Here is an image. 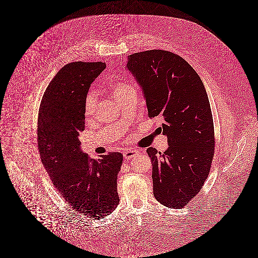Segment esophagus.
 I'll return each instance as SVG.
<instances>
[{
  "mask_svg": "<svg viewBox=\"0 0 258 258\" xmlns=\"http://www.w3.org/2000/svg\"><path fill=\"white\" fill-rule=\"evenodd\" d=\"M139 154V151L136 149H126L124 152V157L125 159H132L133 157L137 156Z\"/></svg>",
  "mask_w": 258,
  "mask_h": 258,
  "instance_id": "1",
  "label": "esophagus"
}]
</instances>
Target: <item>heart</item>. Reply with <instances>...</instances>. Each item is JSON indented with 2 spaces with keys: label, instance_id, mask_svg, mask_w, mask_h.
I'll use <instances>...</instances> for the list:
<instances>
[{
  "label": "heart",
  "instance_id": "b5f03b06",
  "mask_svg": "<svg viewBox=\"0 0 258 258\" xmlns=\"http://www.w3.org/2000/svg\"><path fill=\"white\" fill-rule=\"evenodd\" d=\"M130 91H133V88L128 84L125 83H119L117 85L112 88V93L116 100H119L121 97H123L125 94H127ZM97 106V97L96 94L94 93H89L85 97L84 101V112L87 116L93 115Z\"/></svg>",
  "mask_w": 258,
  "mask_h": 258
}]
</instances>
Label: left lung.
<instances>
[{"mask_svg":"<svg viewBox=\"0 0 258 258\" xmlns=\"http://www.w3.org/2000/svg\"><path fill=\"white\" fill-rule=\"evenodd\" d=\"M125 69L141 87L149 117L162 120L164 153L149 148L153 194L169 208H182L202 189L214 157V125L203 81L180 55L149 50L128 55Z\"/></svg>","mask_w":258,"mask_h":258,"instance_id":"left-lung-1","label":"left lung"}]
</instances>
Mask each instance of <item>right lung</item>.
I'll return each mask as SVG.
<instances>
[{"instance_id": "obj_1", "label": "right lung", "mask_w": 258, "mask_h": 258, "mask_svg": "<svg viewBox=\"0 0 258 258\" xmlns=\"http://www.w3.org/2000/svg\"><path fill=\"white\" fill-rule=\"evenodd\" d=\"M105 68L101 61L65 65L47 87L38 120L39 155L55 187L74 210L96 219L117 207L123 163L118 152L89 158L78 138L85 130V97Z\"/></svg>"}]
</instances>
